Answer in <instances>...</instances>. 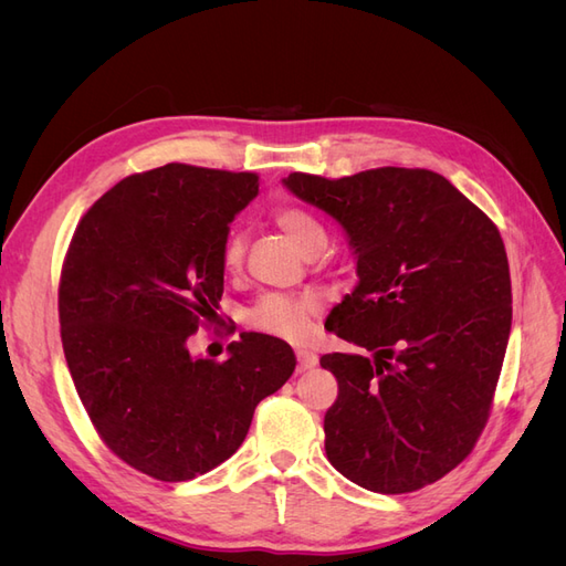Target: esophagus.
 Returning <instances> with one entry per match:
<instances>
[{"instance_id":"esophagus-1","label":"esophagus","mask_w":566,"mask_h":566,"mask_svg":"<svg viewBox=\"0 0 566 566\" xmlns=\"http://www.w3.org/2000/svg\"><path fill=\"white\" fill-rule=\"evenodd\" d=\"M316 364H318V356L314 352H310V349H300L297 352V368L300 370H310Z\"/></svg>"}]
</instances>
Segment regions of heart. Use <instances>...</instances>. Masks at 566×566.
Returning <instances> with one entry per match:
<instances>
[{
	"label": "heart",
	"instance_id": "b5f03b06",
	"mask_svg": "<svg viewBox=\"0 0 566 566\" xmlns=\"http://www.w3.org/2000/svg\"><path fill=\"white\" fill-rule=\"evenodd\" d=\"M273 221L306 254L318 250L325 243V231L321 221L310 210L300 208V205H279L273 210ZM243 254L245 235L231 229L224 238V245H221V264H224L227 271H238L243 264ZM321 312L323 302L316 293H266L250 306L248 323L256 331L283 339H302Z\"/></svg>",
	"mask_w": 566,
	"mask_h": 566
}]
</instances>
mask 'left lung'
<instances>
[{
    "instance_id": "left-lung-1",
    "label": "left lung",
    "mask_w": 566,
    "mask_h": 566,
    "mask_svg": "<svg viewBox=\"0 0 566 566\" xmlns=\"http://www.w3.org/2000/svg\"><path fill=\"white\" fill-rule=\"evenodd\" d=\"M285 186L335 217L358 285L325 331L366 354H323L337 399L325 453L375 493L434 484L465 460L491 416L512 325L499 227L432 169L378 167Z\"/></svg>"
}]
</instances>
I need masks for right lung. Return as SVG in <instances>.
<instances>
[{
	"instance_id": "add662e5",
	"label": "right lung",
	"mask_w": 566,
	"mask_h": 566,
	"mask_svg": "<svg viewBox=\"0 0 566 566\" xmlns=\"http://www.w3.org/2000/svg\"><path fill=\"white\" fill-rule=\"evenodd\" d=\"M256 191L254 172L148 169L101 196L65 252L59 321L80 401L101 441L160 482H188L231 458L256 403L297 364L287 342L262 333H241L227 361L186 347L217 318L221 245Z\"/></svg>"
}]
</instances>
